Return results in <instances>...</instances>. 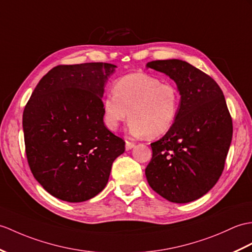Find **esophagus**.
I'll return each instance as SVG.
<instances>
[{
    "label": "esophagus",
    "mask_w": 252,
    "mask_h": 252,
    "mask_svg": "<svg viewBox=\"0 0 252 252\" xmlns=\"http://www.w3.org/2000/svg\"><path fill=\"white\" fill-rule=\"evenodd\" d=\"M134 146H135V144H134L133 142H128V140H126V150L132 149Z\"/></svg>",
    "instance_id": "34e87169"
}]
</instances>
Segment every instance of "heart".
<instances>
[{
  "mask_svg": "<svg viewBox=\"0 0 252 252\" xmlns=\"http://www.w3.org/2000/svg\"><path fill=\"white\" fill-rule=\"evenodd\" d=\"M179 106L177 87L155 76L134 73L116 80L113 93L104 97L103 120L110 131H116L128 116L132 135L156 138L173 126Z\"/></svg>",
  "mask_w": 252,
  "mask_h": 252,
  "instance_id": "obj_1",
  "label": "heart"
}]
</instances>
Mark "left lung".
I'll return each mask as SVG.
<instances>
[{"label": "left lung", "instance_id": "8db88e82", "mask_svg": "<svg viewBox=\"0 0 252 252\" xmlns=\"http://www.w3.org/2000/svg\"><path fill=\"white\" fill-rule=\"evenodd\" d=\"M147 66L176 83L180 106L173 126L151 144L146 178L167 201L192 202L206 194L223 172L232 117L220 87L201 69L177 59L151 61Z\"/></svg>", "mask_w": 252, "mask_h": 252}]
</instances>
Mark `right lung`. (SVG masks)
Masks as SVG:
<instances>
[{"label":"right lung","mask_w":252,"mask_h":252,"mask_svg":"<svg viewBox=\"0 0 252 252\" xmlns=\"http://www.w3.org/2000/svg\"><path fill=\"white\" fill-rule=\"evenodd\" d=\"M116 65H58L39 80L22 116L26 154L34 178L62 201L79 203L106 186L125 140L103 121L102 96Z\"/></svg>","instance_id":"obj_1"}]
</instances>
